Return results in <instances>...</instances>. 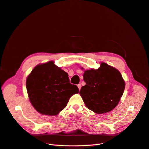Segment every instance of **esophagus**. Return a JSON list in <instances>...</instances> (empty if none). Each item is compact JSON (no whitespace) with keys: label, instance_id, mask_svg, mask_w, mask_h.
<instances>
[{"label":"esophagus","instance_id":"34e87169","mask_svg":"<svg viewBox=\"0 0 149 149\" xmlns=\"http://www.w3.org/2000/svg\"><path fill=\"white\" fill-rule=\"evenodd\" d=\"M78 88H79V90L80 91V90H81V85L80 84H78Z\"/></svg>","mask_w":149,"mask_h":149}]
</instances>
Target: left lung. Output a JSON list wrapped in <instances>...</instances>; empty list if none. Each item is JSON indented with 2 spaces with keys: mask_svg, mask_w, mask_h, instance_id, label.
<instances>
[{
  "mask_svg": "<svg viewBox=\"0 0 149 149\" xmlns=\"http://www.w3.org/2000/svg\"><path fill=\"white\" fill-rule=\"evenodd\" d=\"M83 77L86 85L79 93L88 109L101 114L116 108L125 87L119 71L101 62L98 69L85 70Z\"/></svg>",
  "mask_w": 149,
  "mask_h": 149,
  "instance_id": "8db88e82",
  "label": "left lung"
}]
</instances>
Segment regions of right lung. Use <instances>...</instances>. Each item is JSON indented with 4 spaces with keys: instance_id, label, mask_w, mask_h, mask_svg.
Segmentation results:
<instances>
[{
    "instance_id": "1",
    "label": "right lung",
    "mask_w": 149,
    "mask_h": 149,
    "mask_svg": "<svg viewBox=\"0 0 149 149\" xmlns=\"http://www.w3.org/2000/svg\"><path fill=\"white\" fill-rule=\"evenodd\" d=\"M30 102L40 114L57 116L67 106L70 98L79 93L70 83L68 74L53 61L37 65L26 79Z\"/></svg>"
}]
</instances>
